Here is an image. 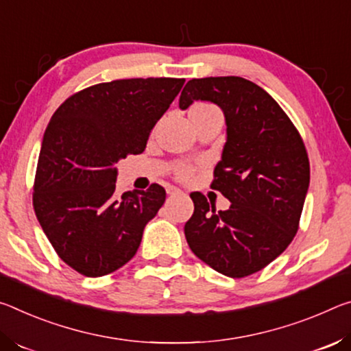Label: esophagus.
<instances>
[{"label":"esophagus","instance_id":"esophagus-1","mask_svg":"<svg viewBox=\"0 0 351 351\" xmlns=\"http://www.w3.org/2000/svg\"><path fill=\"white\" fill-rule=\"evenodd\" d=\"M168 194L169 196H177V194H182V191L177 188H168Z\"/></svg>","mask_w":351,"mask_h":351}]
</instances>
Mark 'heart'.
Here are the masks:
<instances>
[{
  "label": "heart",
  "mask_w": 351,
  "mask_h": 351,
  "mask_svg": "<svg viewBox=\"0 0 351 351\" xmlns=\"http://www.w3.org/2000/svg\"><path fill=\"white\" fill-rule=\"evenodd\" d=\"M215 117H222L221 110L216 106L208 104V102H197V104H194L191 108H189V119H191V123L205 121V119H210ZM176 174L179 179L186 180L189 179V176L193 174V168L189 165H177Z\"/></svg>",
  "instance_id": "heart-1"
}]
</instances>
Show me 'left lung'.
<instances>
[{
  "label": "left lung",
  "instance_id": "1",
  "mask_svg": "<svg viewBox=\"0 0 351 351\" xmlns=\"http://www.w3.org/2000/svg\"><path fill=\"white\" fill-rule=\"evenodd\" d=\"M194 101L221 107L227 141L211 188L232 205L216 211L191 193L194 213L185 223L189 249L222 275L243 278L283 254L294 239L309 186L305 145L277 101L244 77L191 79L182 110Z\"/></svg>",
  "mask_w": 351,
  "mask_h": 351
}]
</instances>
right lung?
I'll return each mask as SVG.
<instances>
[{
    "label": "right lung",
    "instance_id": "add662e5",
    "mask_svg": "<svg viewBox=\"0 0 351 351\" xmlns=\"http://www.w3.org/2000/svg\"><path fill=\"white\" fill-rule=\"evenodd\" d=\"M185 79H119L63 102L45 130L34 210L63 261L85 277H102L136 254L146 223L166 199L163 186L117 188V163L145 151L151 130Z\"/></svg>",
    "mask_w": 351,
    "mask_h": 351
}]
</instances>
